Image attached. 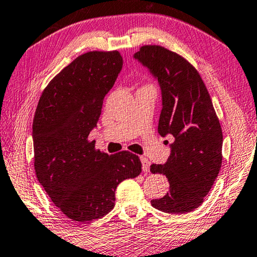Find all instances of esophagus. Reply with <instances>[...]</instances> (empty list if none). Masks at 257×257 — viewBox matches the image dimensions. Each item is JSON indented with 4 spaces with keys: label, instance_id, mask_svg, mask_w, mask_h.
<instances>
[{
    "label": "esophagus",
    "instance_id": "34e87169",
    "mask_svg": "<svg viewBox=\"0 0 257 257\" xmlns=\"http://www.w3.org/2000/svg\"><path fill=\"white\" fill-rule=\"evenodd\" d=\"M141 162H142V169L144 172L150 171V162L147 160L146 157H141Z\"/></svg>",
    "mask_w": 257,
    "mask_h": 257
}]
</instances>
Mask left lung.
<instances>
[{
  "instance_id": "obj_1",
  "label": "left lung",
  "mask_w": 257,
  "mask_h": 257,
  "mask_svg": "<svg viewBox=\"0 0 257 257\" xmlns=\"http://www.w3.org/2000/svg\"><path fill=\"white\" fill-rule=\"evenodd\" d=\"M157 78L162 89L158 133L175 137L165 164L150 171L165 175L170 191L151 200L165 213L192 212L204 202L222 163V129L199 72L178 53L160 45H143L135 55Z\"/></svg>"
}]
</instances>
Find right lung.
<instances>
[{
	"label": "right lung",
	"mask_w": 257,
	"mask_h": 257,
	"mask_svg": "<svg viewBox=\"0 0 257 257\" xmlns=\"http://www.w3.org/2000/svg\"><path fill=\"white\" fill-rule=\"evenodd\" d=\"M122 68L116 51H89L63 68L43 91L32 123L38 182L61 213L78 222L102 218L122 180L142 171L129 151L108 155L88 135Z\"/></svg>",
	"instance_id": "1"
}]
</instances>
